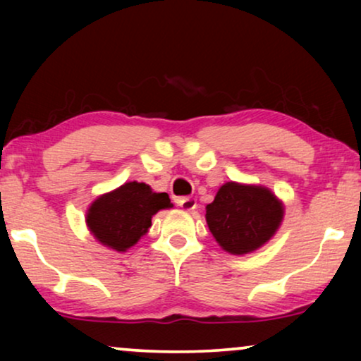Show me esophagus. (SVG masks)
<instances>
[{
    "instance_id": "1",
    "label": "esophagus",
    "mask_w": 361,
    "mask_h": 361,
    "mask_svg": "<svg viewBox=\"0 0 361 361\" xmlns=\"http://www.w3.org/2000/svg\"><path fill=\"white\" fill-rule=\"evenodd\" d=\"M176 202L182 210H187V212L194 210L197 207V202H195L194 197H179V199H177Z\"/></svg>"
}]
</instances>
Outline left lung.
<instances>
[{"label":"left lung","mask_w":361,"mask_h":361,"mask_svg":"<svg viewBox=\"0 0 361 361\" xmlns=\"http://www.w3.org/2000/svg\"><path fill=\"white\" fill-rule=\"evenodd\" d=\"M207 225L221 248L245 255L264 245L283 220V204L258 185L226 182L205 207Z\"/></svg>","instance_id":"left-lung-1"}]
</instances>
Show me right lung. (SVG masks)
Returning a JSON list of instances; mask_svg holds the SVG:
<instances>
[{"instance_id": "right-lung-1", "label": "right lung", "mask_w": 361, "mask_h": 361, "mask_svg": "<svg viewBox=\"0 0 361 361\" xmlns=\"http://www.w3.org/2000/svg\"><path fill=\"white\" fill-rule=\"evenodd\" d=\"M171 207L166 192L157 194L142 182H126L93 202L87 212V225L100 243L126 251L146 233L152 215Z\"/></svg>"}]
</instances>
